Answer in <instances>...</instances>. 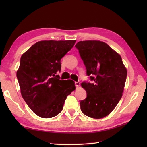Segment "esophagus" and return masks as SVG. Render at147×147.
Returning <instances> with one entry per match:
<instances>
[{
    "instance_id": "obj_1",
    "label": "esophagus",
    "mask_w": 147,
    "mask_h": 147,
    "mask_svg": "<svg viewBox=\"0 0 147 147\" xmlns=\"http://www.w3.org/2000/svg\"><path fill=\"white\" fill-rule=\"evenodd\" d=\"M80 82H75V86L76 87H79L80 85Z\"/></svg>"
}]
</instances>
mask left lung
Here are the masks:
<instances>
[{
  "label": "left lung",
  "instance_id": "left-lung-1",
  "mask_svg": "<svg viewBox=\"0 0 147 147\" xmlns=\"http://www.w3.org/2000/svg\"><path fill=\"white\" fill-rule=\"evenodd\" d=\"M75 47L86 67V75L93 81L92 83H82L87 96L80 103L81 110L90 117H105L114 110L122 97L126 69L121 55L104 42L80 41Z\"/></svg>",
  "mask_w": 147,
  "mask_h": 147
}]
</instances>
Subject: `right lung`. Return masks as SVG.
<instances>
[{
	"mask_svg": "<svg viewBox=\"0 0 147 147\" xmlns=\"http://www.w3.org/2000/svg\"><path fill=\"white\" fill-rule=\"evenodd\" d=\"M76 40L36 42L22 55L17 78L21 95L32 111L42 118L58 115L67 96L75 90L71 80H61V59Z\"/></svg>",
	"mask_w": 147,
	"mask_h": 147,
	"instance_id": "add662e5",
	"label": "right lung"
}]
</instances>
